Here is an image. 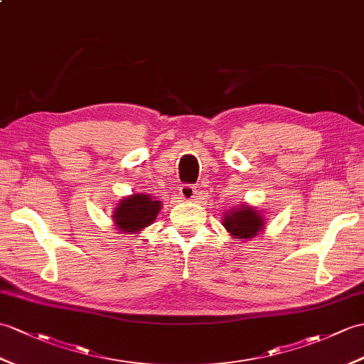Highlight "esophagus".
<instances>
[{
  "label": "esophagus",
  "mask_w": 364,
  "mask_h": 364,
  "mask_svg": "<svg viewBox=\"0 0 364 364\" xmlns=\"http://www.w3.org/2000/svg\"><path fill=\"white\" fill-rule=\"evenodd\" d=\"M180 196L186 201H192V200H197L198 192H197L196 188H193L192 184H183L181 188H180Z\"/></svg>",
  "instance_id": "1"
}]
</instances>
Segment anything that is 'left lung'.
<instances>
[{
  "mask_svg": "<svg viewBox=\"0 0 364 364\" xmlns=\"http://www.w3.org/2000/svg\"><path fill=\"white\" fill-rule=\"evenodd\" d=\"M223 226L234 239H251L265 230V218L256 208L243 205L225 214Z\"/></svg>",
  "mask_w": 364,
  "mask_h": 364,
  "instance_id": "obj_1",
  "label": "left lung"
}]
</instances>
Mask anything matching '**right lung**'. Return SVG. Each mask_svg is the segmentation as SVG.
I'll return each instance as SVG.
<instances>
[{"label":"right lung","instance_id":"right-lung-1","mask_svg":"<svg viewBox=\"0 0 364 364\" xmlns=\"http://www.w3.org/2000/svg\"><path fill=\"white\" fill-rule=\"evenodd\" d=\"M159 209H161V201L146 193H133L117 203L113 222L122 234H136L155 222Z\"/></svg>","mask_w":364,"mask_h":364}]
</instances>
